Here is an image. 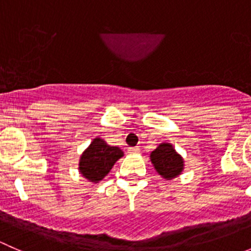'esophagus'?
<instances>
[{"mask_svg": "<svg viewBox=\"0 0 251 251\" xmlns=\"http://www.w3.org/2000/svg\"><path fill=\"white\" fill-rule=\"evenodd\" d=\"M138 151H140V148H138V147H130V148H128V153L131 154L138 153Z\"/></svg>", "mask_w": 251, "mask_h": 251, "instance_id": "obj_1", "label": "esophagus"}]
</instances>
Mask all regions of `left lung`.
Instances as JSON below:
<instances>
[{"label": "left lung", "instance_id": "left-lung-1", "mask_svg": "<svg viewBox=\"0 0 251 251\" xmlns=\"http://www.w3.org/2000/svg\"><path fill=\"white\" fill-rule=\"evenodd\" d=\"M151 161L156 173L165 179H173L183 171V159L170 143L159 144L151 153Z\"/></svg>", "mask_w": 251, "mask_h": 251}]
</instances>
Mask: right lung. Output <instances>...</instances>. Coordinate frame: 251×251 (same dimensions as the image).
Listing matches in <instances>:
<instances>
[{
	"label": "right lung",
	"mask_w": 251,
	"mask_h": 251,
	"mask_svg": "<svg viewBox=\"0 0 251 251\" xmlns=\"http://www.w3.org/2000/svg\"><path fill=\"white\" fill-rule=\"evenodd\" d=\"M124 155L119 147L109 146L104 140L95 138L82 153L78 163V171L90 182L102 181L111 170L114 164Z\"/></svg>",
	"instance_id": "obj_1"
}]
</instances>
